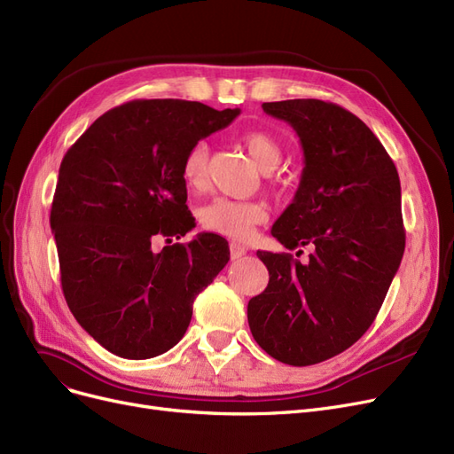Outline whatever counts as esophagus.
<instances>
[{
	"mask_svg": "<svg viewBox=\"0 0 454 454\" xmlns=\"http://www.w3.org/2000/svg\"><path fill=\"white\" fill-rule=\"evenodd\" d=\"M247 247L245 245H241V243H235V241H231L230 243V255H231V260H239V258H243V255L247 254Z\"/></svg>",
	"mask_w": 454,
	"mask_h": 454,
	"instance_id": "esophagus-1",
	"label": "esophagus"
}]
</instances>
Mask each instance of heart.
<instances>
[{
	"label": "heart",
	"mask_w": 454,
	"mask_h": 454,
	"mask_svg": "<svg viewBox=\"0 0 454 454\" xmlns=\"http://www.w3.org/2000/svg\"><path fill=\"white\" fill-rule=\"evenodd\" d=\"M241 143L248 150L254 163L263 172H270L282 161V146L274 137L262 129L247 131ZM209 150L206 143H196L182 163V178L187 187L202 189L207 178ZM267 207L262 202H241L219 196L200 209V223L204 228L228 235L233 239H247L258 226L267 221Z\"/></svg>",
	"instance_id": "1"
}]
</instances>
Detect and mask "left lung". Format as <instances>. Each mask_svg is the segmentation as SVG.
Segmentation results:
<instances>
[{
    "label": "left lung",
    "instance_id": "8db88e82",
    "mask_svg": "<svg viewBox=\"0 0 454 454\" xmlns=\"http://www.w3.org/2000/svg\"><path fill=\"white\" fill-rule=\"evenodd\" d=\"M262 107L294 129L304 152L299 189L270 233L286 248L313 252L301 263L258 250L269 284L250 299L248 325L272 358L313 365L356 343L377 317L404 254L401 182L350 111L323 100Z\"/></svg>",
    "mask_w": 454,
    "mask_h": 454
}]
</instances>
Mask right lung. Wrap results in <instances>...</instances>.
Returning a JSON list of instances; mask_svg holds the SVG:
<instances>
[{"instance_id": "1", "label": "right lung", "mask_w": 454, "mask_h": 454, "mask_svg": "<svg viewBox=\"0 0 454 454\" xmlns=\"http://www.w3.org/2000/svg\"><path fill=\"white\" fill-rule=\"evenodd\" d=\"M239 113L135 100L102 114L63 157L50 215L63 293L75 321L116 356L172 348L196 294L228 263V243L215 233L160 252L152 243L194 228L184 157Z\"/></svg>"}]
</instances>
